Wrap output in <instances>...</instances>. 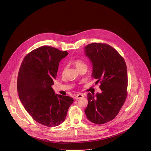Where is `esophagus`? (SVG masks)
I'll return each instance as SVG.
<instances>
[{"label":"esophagus","mask_w":151,"mask_h":151,"mask_svg":"<svg viewBox=\"0 0 151 151\" xmlns=\"http://www.w3.org/2000/svg\"><path fill=\"white\" fill-rule=\"evenodd\" d=\"M83 96H84L83 94H82V93H78V94H77V95H76L75 96V99H80V98H83Z\"/></svg>","instance_id":"esophagus-1"}]
</instances>
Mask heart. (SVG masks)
<instances>
[{"label":"heart","instance_id":"1","mask_svg":"<svg viewBox=\"0 0 151 151\" xmlns=\"http://www.w3.org/2000/svg\"><path fill=\"white\" fill-rule=\"evenodd\" d=\"M73 63L76 65V67L80 70V69H81L82 68L84 67H86L87 65L86 61L82 59H76L74 60H73ZM66 66L64 65L62 68V74L63 75L65 72L66 70Z\"/></svg>","mask_w":151,"mask_h":151}]
</instances>
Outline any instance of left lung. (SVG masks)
<instances>
[{
	"instance_id": "obj_1",
	"label": "left lung",
	"mask_w": 151,
	"mask_h": 151,
	"mask_svg": "<svg viewBox=\"0 0 151 151\" xmlns=\"http://www.w3.org/2000/svg\"><path fill=\"white\" fill-rule=\"evenodd\" d=\"M86 55L92 65V77L100 83L102 93L87 95L85 109L88 119L96 124L113 120L123 106L127 96L128 77L124 58L106 43H92L85 47Z\"/></svg>"
}]
</instances>
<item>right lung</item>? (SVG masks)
<instances>
[{
    "label": "right lung",
    "instance_id": "add662e5",
    "mask_svg": "<svg viewBox=\"0 0 151 151\" xmlns=\"http://www.w3.org/2000/svg\"><path fill=\"white\" fill-rule=\"evenodd\" d=\"M67 51L43 46L24 58L17 77L19 98L27 111L38 123L52 127L62 124L73 98L55 94L52 86L60 61Z\"/></svg>",
    "mask_w": 151,
    "mask_h": 151
}]
</instances>
